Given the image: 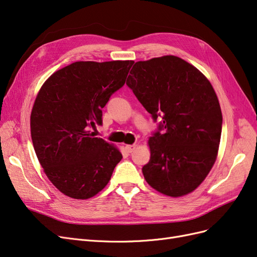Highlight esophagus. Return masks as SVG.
Returning <instances> with one entry per match:
<instances>
[{
	"instance_id": "esophagus-1",
	"label": "esophagus",
	"mask_w": 257,
	"mask_h": 257,
	"mask_svg": "<svg viewBox=\"0 0 257 257\" xmlns=\"http://www.w3.org/2000/svg\"><path fill=\"white\" fill-rule=\"evenodd\" d=\"M125 149L127 150V152L132 153L135 149H136V145H126L125 146Z\"/></svg>"
}]
</instances>
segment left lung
Instances as JSON below:
<instances>
[{
    "mask_svg": "<svg viewBox=\"0 0 257 257\" xmlns=\"http://www.w3.org/2000/svg\"><path fill=\"white\" fill-rule=\"evenodd\" d=\"M126 84L153 119L163 120L148 141L150 161L143 174L151 188L170 197L192 193L214 165L222 111L207 77L176 56L138 61Z\"/></svg>",
    "mask_w": 257,
    "mask_h": 257,
    "instance_id": "1",
    "label": "left lung"
}]
</instances>
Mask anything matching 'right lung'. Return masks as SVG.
I'll return each instance as SVG.
<instances>
[{"label":"right lung","instance_id":"obj_1","mask_svg":"<svg viewBox=\"0 0 257 257\" xmlns=\"http://www.w3.org/2000/svg\"><path fill=\"white\" fill-rule=\"evenodd\" d=\"M133 61H78L53 73L38 91L30 118L36 157L50 182L74 199L95 196L122 154L94 137L102 108L125 83Z\"/></svg>","mask_w":257,"mask_h":257}]
</instances>
